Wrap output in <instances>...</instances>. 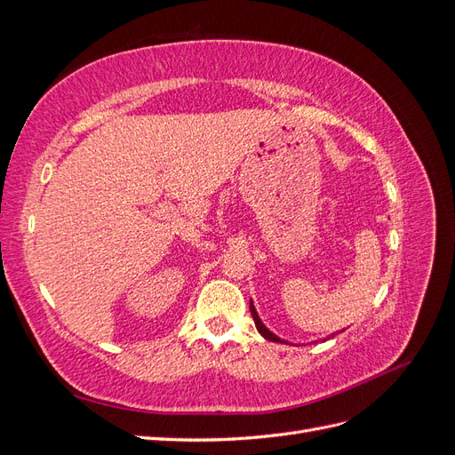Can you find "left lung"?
Returning <instances> with one entry per match:
<instances>
[{"label": "left lung", "instance_id": "1", "mask_svg": "<svg viewBox=\"0 0 455 455\" xmlns=\"http://www.w3.org/2000/svg\"><path fill=\"white\" fill-rule=\"evenodd\" d=\"M251 313H252V319H254V324H256V328H258V332L264 336L266 339H269V341H279V343H284L281 338H277L275 336L273 332H269V330L264 326V323L259 321V316H258V313H256V309H254V306H252V301H251Z\"/></svg>", "mask_w": 455, "mask_h": 455}]
</instances>
